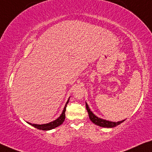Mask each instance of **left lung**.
Masks as SVG:
<instances>
[{
    "label": "left lung",
    "mask_w": 152,
    "mask_h": 152,
    "mask_svg": "<svg viewBox=\"0 0 152 152\" xmlns=\"http://www.w3.org/2000/svg\"><path fill=\"white\" fill-rule=\"evenodd\" d=\"M86 109H87V111L88 112V115H89V118L90 119V120L92 121L93 123L95 124L96 125L99 126L104 127V128H113V127H115L116 126L122 123L124 121H125V120H124L122 121H120V122H110V121L103 120V119L102 118H98L97 116H96L94 114L90 111L89 107H88V104L86 103Z\"/></svg>",
    "instance_id": "obj_1"
}]
</instances>
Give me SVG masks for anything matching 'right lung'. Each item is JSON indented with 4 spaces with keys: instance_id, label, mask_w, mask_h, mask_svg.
<instances>
[{
    "instance_id": "right-lung-1",
    "label": "right lung",
    "mask_w": 152,
    "mask_h": 152,
    "mask_svg": "<svg viewBox=\"0 0 152 152\" xmlns=\"http://www.w3.org/2000/svg\"><path fill=\"white\" fill-rule=\"evenodd\" d=\"M69 101V99L67 100L66 104H65V107L64 109H63V111L61 115L59 117V118H57L56 120L53 121V122H51L50 123L48 124H31L29 122H27L28 124H29L30 125L32 126L34 128H37V129L39 130H50L53 129V128H56L58 126H59L60 125H61L64 122V121L65 120V111H66V105L68 104V102Z\"/></svg>"
}]
</instances>
